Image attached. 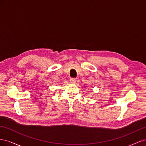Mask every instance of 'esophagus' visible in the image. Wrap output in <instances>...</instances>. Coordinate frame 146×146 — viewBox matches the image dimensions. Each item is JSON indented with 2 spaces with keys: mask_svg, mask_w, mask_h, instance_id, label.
Segmentation results:
<instances>
[{
  "mask_svg": "<svg viewBox=\"0 0 146 146\" xmlns=\"http://www.w3.org/2000/svg\"><path fill=\"white\" fill-rule=\"evenodd\" d=\"M76 78H70V82L71 83H76Z\"/></svg>",
  "mask_w": 146,
  "mask_h": 146,
  "instance_id": "obj_1",
  "label": "esophagus"
}]
</instances>
